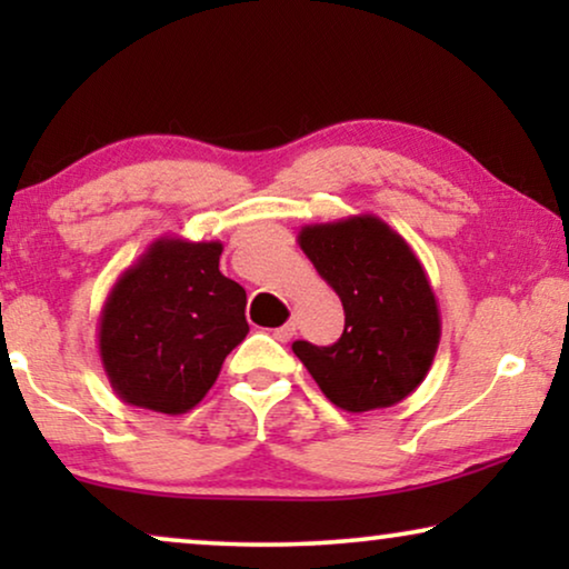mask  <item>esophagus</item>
Masks as SVG:
<instances>
[{"label": "esophagus", "instance_id": "1", "mask_svg": "<svg viewBox=\"0 0 569 569\" xmlns=\"http://www.w3.org/2000/svg\"><path fill=\"white\" fill-rule=\"evenodd\" d=\"M295 329H298V326H295V321H287L284 326H279V329H274V339L277 341H290L295 337Z\"/></svg>", "mask_w": 569, "mask_h": 569}]
</instances>
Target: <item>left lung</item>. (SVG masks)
<instances>
[{
    "mask_svg": "<svg viewBox=\"0 0 569 569\" xmlns=\"http://www.w3.org/2000/svg\"><path fill=\"white\" fill-rule=\"evenodd\" d=\"M302 253L345 306L337 345L295 341L326 399L339 409H386L407 399L432 368L440 310L411 246L376 214L306 224Z\"/></svg>",
    "mask_w": 569,
    "mask_h": 569,
    "instance_id": "obj_1",
    "label": "left lung"
}]
</instances>
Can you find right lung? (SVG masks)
I'll list each match as a JSON object with an SVG mask.
<instances>
[{
  "label": "right lung",
  "instance_id": "obj_1",
  "mask_svg": "<svg viewBox=\"0 0 569 569\" xmlns=\"http://www.w3.org/2000/svg\"><path fill=\"white\" fill-rule=\"evenodd\" d=\"M220 240L162 236L108 292L98 352L131 407L186 415L248 333L246 290L220 271Z\"/></svg>",
  "mask_w": 569,
  "mask_h": 569
}]
</instances>
